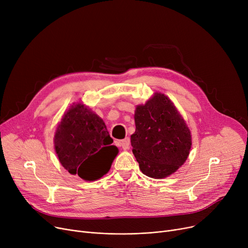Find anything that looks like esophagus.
<instances>
[{"label":"esophagus","mask_w":248,"mask_h":248,"mask_svg":"<svg viewBox=\"0 0 248 248\" xmlns=\"http://www.w3.org/2000/svg\"><path fill=\"white\" fill-rule=\"evenodd\" d=\"M116 144L120 147H122L124 150H128L129 149V144H131V140H129L128 138H125L124 140L116 141Z\"/></svg>","instance_id":"esophagus-1"}]
</instances>
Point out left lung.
<instances>
[{"instance_id":"1","label":"left lung","mask_w":248,"mask_h":248,"mask_svg":"<svg viewBox=\"0 0 248 248\" xmlns=\"http://www.w3.org/2000/svg\"><path fill=\"white\" fill-rule=\"evenodd\" d=\"M136 132L131 137L133 153L140 171L161 179L176 172L190 153L191 134L173 102L155 93L135 113Z\"/></svg>"}]
</instances>
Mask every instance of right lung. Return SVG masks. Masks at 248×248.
Wrapping results in <instances>:
<instances>
[{"mask_svg":"<svg viewBox=\"0 0 248 248\" xmlns=\"http://www.w3.org/2000/svg\"><path fill=\"white\" fill-rule=\"evenodd\" d=\"M113 140L100 117L81 103L65 112L54 137L61 165L86 181L106 175L117 155Z\"/></svg>","mask_w":248,"mask_h":248,"instance_id":"1","label":"right lung"}]
</instances>
